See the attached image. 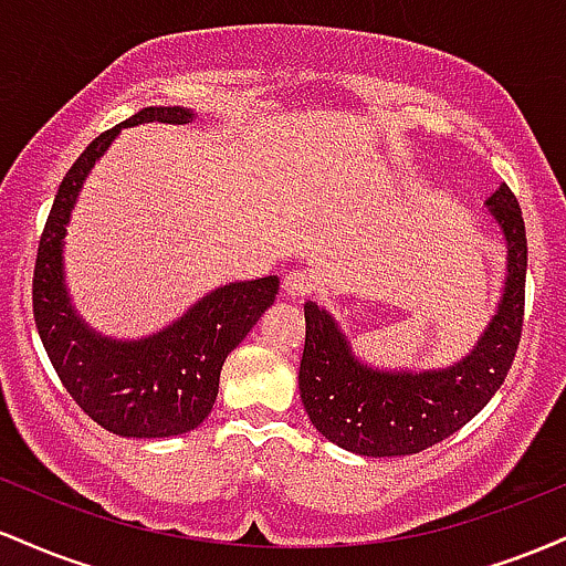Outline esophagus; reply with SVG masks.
<instances>
[{
  "instance_id": "obj_1",
  "label": "esophagus",
  "mask_w": 566,
  "mask_h": 566,
  "mask_svg": "<svg viewBox=\"0 0 566 566\" xmlns=\"http://www.w3.org/2000/svg\"><path fill=\"white\" fill-rule=\"evenodd\" d=\"M311 287H314V282H311V276L305 274L303 269L290 271V274L284 276V282H282V290L287 292L290 297H305L311 292Z\"/></svg>"
}]
</instances>
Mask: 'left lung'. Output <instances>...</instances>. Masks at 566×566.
I'll list each match as a JSON object with an SVG mask.
<instances>
[{"label": "left lung", "instance_id": "8db88e82", "mask_svg": "<svg viewBox=\"0 0 566 566\" xmlns=\"http://www.w3.org/2000/svg\"><path fill=\"white\" fill-rule=\"evenodd\" d=\"M486 207L509 247V276L497 314L458 365L428 373L367 367L350 354L333 316L316 303H305L297 388L311 423L333 444L367 458L428 450L482 412L503 386L522 340L527 231L522 207L505 184L486 199Z\"/></svg>", "mask_w": 566, "mask_h": 566}]
</instances>
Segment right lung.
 <instances>
[{
	"label": "right lung",
	"instance_id": "obj_1",
	"mask_svg": "<svg viewBox=\"0 0 566 566\" xmlns=\"http://www.w3.org/2000/svg\"><path fill=\"white\" fill-rule=\"evenodd\" d=\"M188 119H193L188 108L151 106L97 135L63 178L39 239L31 297L42 346L71 399L97 426L119 437L165 439L197 428L216 405L226 356L279 292L276 276L231 282L143 340L97 335L71 308L63 282V237L87 172L122 127L143 122L186 125Z\"/></svg>",
	"mask_w": 566,
	"mask_h": 566
}]
</instances>
